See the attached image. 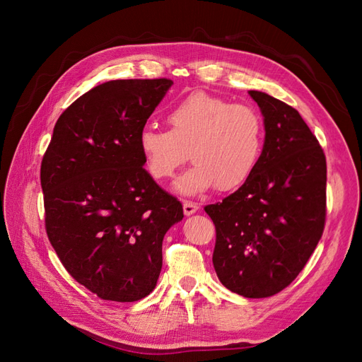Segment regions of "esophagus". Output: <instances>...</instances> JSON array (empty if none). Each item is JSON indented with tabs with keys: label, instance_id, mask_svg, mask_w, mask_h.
<instances>
[{
	"label": "esophagus",
	"instance_id": "esophagus-1",
	"mask_svg": "<svg viewBox=\"0 0 362 362\" xmlns=\"http://www.w3.org/2000/svg\"><path fill=\"white\" fill-rule=\"evenodd\" d=\"M182 208H184V214H185V216H192V214H194L196 211L199 210V205L196 204V202L184 201V202H182Z\"/></svg>",
	"mask_w": 362,
	"mask_h": 362
}]
</instances>
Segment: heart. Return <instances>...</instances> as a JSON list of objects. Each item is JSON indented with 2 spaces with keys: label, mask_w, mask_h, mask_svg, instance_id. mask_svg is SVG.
<instances>
[{
  "label": "heart",
  "mask_w": 362,
  "mask_h": 362,
  "mask_svg": "<svg viewBox=\"0 0 362 362\" xmlns=\"http://www.w3.org/2000/svg\"><path fill=\"white\" fill-rule=\"evenodd\" d=\"M170 129L145 127L139 133V151L151 178H170L187 160L192 166L175 181L184 196L213 189L234 190L258 166L264 146L261 116L245 104L196 92L175 104L168 113Z\"/></svg>",
  "instance_id": "1"
}]
</instances>
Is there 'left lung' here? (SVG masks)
<instances>
[{
  "instance_id": "left-lung-1",
  "label": "left lung",
  "mask_w": 362,
  "mask_h": 362,
  "mask_svg": "<svg viewBox=\"0 0 362 362\" xmlns=\"http://www.w3.org/2000/svg\"><path fill=\"white\" fill-rule=\"evenodd\" d=\"M262 115L264 146L250 178L206 205L216 226L213 264L243 298H269L294 281L323 234L326 158L298 110L249 90Z\"/></svg>"
}]
</instances>
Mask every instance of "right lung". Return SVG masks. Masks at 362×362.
<instances>
[{"label":"right lung","instance_id":"right-lung-1","mask_svg":"<svg viewBox=\"0 0 362 362\" xmlns=\"http://www.w3.org/2000/svg\"><path fill=\"white\" fill-rule=\"evenodd\" d=\"M172 84L93 87L59 117L42 160L49 242L71 276L104 300L134 302L156 288L163 238L184 217L144 169L137 141Z\"/></svg>","mask_w":362,"mask_h":362}]
</instances>
